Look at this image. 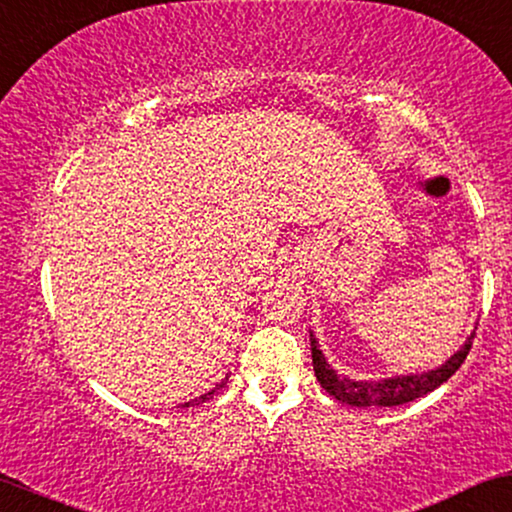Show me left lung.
<instances>
[{"label": "left lung", "instance_id": "8db88e82", "mask_svg": "<svg viewBox=\"0 0 512 512\" xmlns=\"http://www.w3.org/2000/svg\"><path fill=\"white\" fill-rule=\"evenodd\" d=\"M472 338H475V331L468 335V340L463 342L458 352L451 354L449 359L444 361L442 366L432 368V371L423 373H409V375H392V378H380V380H361V378H347V375H340L335 368L328 364L326 354L321 352L319 340L316 335L309 331V342H312V364L316 380H319L323 390H326L331 397H335L342 404L349 406H399L409 404V401L423 397L432 390H437L439 385L446 383V380L454 375L461 364L468 357Z\"/></svg>", "mask_w": 512, "mask_h": 512}]
</instances>
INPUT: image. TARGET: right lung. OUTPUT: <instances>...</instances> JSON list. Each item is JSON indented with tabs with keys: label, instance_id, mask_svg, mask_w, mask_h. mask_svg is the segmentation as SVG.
<instances>
[{
	"label": "right lung",
	"instance_id": "1",
	"mask_svg": "<svg viewBox=\"0 0 512 512\" xmlns=\"http://www.w3.org/2000/svg\"><path fill=\"white\" fill-rule=\"evenodd\" d=\"M226 380H229V373H226V378L222 380V383H217L215 387H212L210 392H205V394H200V397H196V399H191V401H186V404H181V409H189V406H198V404H203V401H208L212 394H215L219 387H224L226 385Z\"/></svg>",
	"mask_w": 512,
	"mask_h": 512
}]
</instances>
